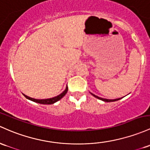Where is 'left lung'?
<instances>
[{"label":"left lung","instance_id":"obj_1","mask_svg":"<svg viewBox=\"0 0 150 150\" xmlns=\"http://www.w3.org/2000/svg\"><path fill=\"white\" fill-rule=\"evenodd\" d=\"M91 95H93V96L95 97V98H98V99H99V100H103V101H104V102H107V103H109V102H115V101H117V100H120V99H121V98H117V99H115V100L105 99V98H100V97L97 96V95H94V94H93V93H91Z\"/></svg>","mask_w":150,"mask_h":150}]
</instances>
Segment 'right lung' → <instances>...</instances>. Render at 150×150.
<instances>
[{"mask_svg": "<svg viewBox=\"0 0 150 150\" xmlns=\"http://www.w3.org/2000/svg\"><path fill=\"white\" fill-rule=\"evenodd\" d=\"M67 90H68V88H67V86H66L65 90H64L62 93H60V95H57V96L54 97V98H48V99H35V98H30V97L24 95V94L23 95L26 98H27V99L31 100V101L33 102H35V103H40V104H42V105H51V104H54V103H56V102L58 101V100H60L61 98H63V97L66 95Z\"/></svg>", "mask_w": 150, "mask_h": 150, "instance_id": "add662e5", "label": "right lung"}]
</instances>
